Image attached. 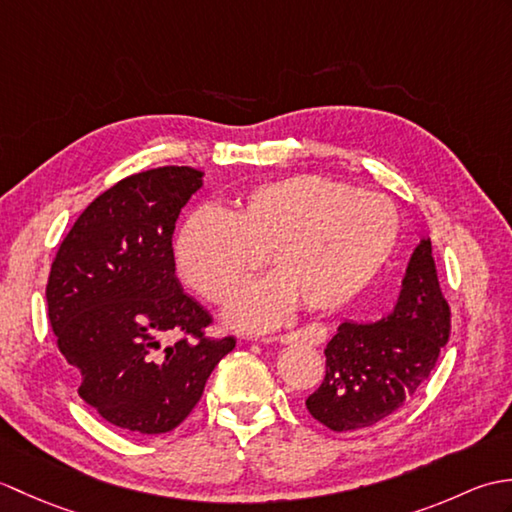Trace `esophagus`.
I'll list each match as a JSON object with an SVG mask.
<instances>
[{"label": "esophagus", "instance_id": "1", "mask_svg": "<svg viewBox=\"0 0 512 512\" xmlns=\"http://www.w3.org/2000/svg\"><path fill=\"white\" fill-rule=\"evenodd\" d=\"M259 343H319L323 341V330L310 328V330H297V332H288V334H270V336H259V339H253Z\"/></svg>", "mask_w": 512, "mask_h": 512}]
</instances>
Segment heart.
Returning a JSON list of instances; mask_svg holds the SVG:
<instances>
[{"label": "heart", "instance_id": "1", "mask_svg": "<svg viewBox=\"0 0 512 512\" xmlns=\"http://www.w3.org/2000/svg\"><path fill=\"white\" fill-rule=\"evenodd\" d=\"M400 237L396 206L378 193L312 173L237 195L226 211L200 206L176 239L182 279L211 303H228L268 259L275 270L239 297L231 319L264 330L288 317L295 299L312 310L341 306L376 277Z\"/></svg>", "mask_w": 512, "mask_h": 512}]
</instances>
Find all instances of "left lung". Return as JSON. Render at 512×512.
Segmentation results:
<instances>
[{
	"label": "left lung",
	"mask_w": 512,
	"mask_h": 512,
	"mask_svg": "<svg viewBox=\"0 0 512 512\" xmlns=\"http://www.w3.org/2000/svg\"><path fill=\"white\" fill-rule=\"evenodd\" d=\"M449 336L451 308L431 239H422L394 312L376 323L345 321L330 339L323 383L306 400L310 416L336 433L374 427L418 396Z\"/></svg>",
	"instance_id": "left-lung-1"
}]
</instances>
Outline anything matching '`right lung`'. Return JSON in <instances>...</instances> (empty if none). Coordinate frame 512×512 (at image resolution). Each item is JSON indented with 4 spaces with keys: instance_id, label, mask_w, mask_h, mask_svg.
Here are the masks:
<instances>
[{
    "instance_id": "right-lung-1",
    "label": "right lung",
    "mask_w": 512,
    "mask_h": 512,
    "mask_svg": "<svg viewBox=\"0 0 512 512\" xmlns=\"http://www.w3.org/2000/svg\"><path fill=\"white\" fill-rule=\"evenodd\" d=\"M200 187L191 167L132 173L79 215L50 266L48 319L79 396L143 436L176 429L235 347L206 334L211 314L176 279L173 228Z\"/></svg>"
}]
</instances>
